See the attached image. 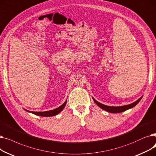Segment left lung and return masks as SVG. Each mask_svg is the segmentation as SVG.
Returning <instances> with one entry per match:
<instances>
[{
  "label": "left lung",
  "mask_w": 156,
  "mask_h": 156,
  "mask_svg": "<svg viewBox=\"0 0 156 156\" xmlns=\"http://www.w3.org/2000/svg\"><path fill=\"white\" fill-rule=\"evenodd\" d=\"M142 97L143 96L140 97L136 101L133 102V103H131V104H129L127 105H124V106H119V107H112V106H108V105H103V104H102V103L98 102V101H96L94 98H93V97L92 98L96 104L97 105L98 107H100L101 108H102L103 110H104L107 111V112H108L110 113H120V112H124V111L127 110L128 109H130L133 107H134L135 105H136L138 104L139 101L141 100V99L142 98Z\"/></svg>",
  "instance_id": "left-lung-1"
}]
</instances>
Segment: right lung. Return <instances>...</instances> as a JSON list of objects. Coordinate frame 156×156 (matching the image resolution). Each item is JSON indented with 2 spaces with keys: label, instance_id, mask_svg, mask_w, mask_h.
Masks as SVG:
<instances>
[{
  "label": "right lung",
  "instance_id": "obj_1",
  "mask_svg": "<svg viewBox=\"0 0 156 156\" xmlns=\"http://www.w3.org/2000/svg\"><path fill=\"white\" fill-rule=\"evenodd\" d=\"M66 101L67 100H65V101L63 103V104L60 106L59 107L54 109V110H49V111H45V112H33V111H29L27 110L24 109L25 110H26L27 112L34 114L36 115H39V116H42V117H51V116H55L57 114H58L60 112H61L63 110V108H65L66 104Z\"/></svg>",
  "mask_w": 156,
  "mask_h": 156
}]
</instances>
